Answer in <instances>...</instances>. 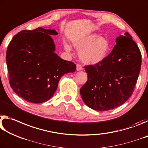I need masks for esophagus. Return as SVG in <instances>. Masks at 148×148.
Here are the masks:
<instances>
[{"instance_id": "esophagus-1", "label": "esophagus", "mask_w": 148, "mask_h": 148, "mask_svg": "<svg viewBox=\"0 0 148 148\" xmlns=\"http://www.w3.org/2000/svg\"><path fill=\"white\" fill-rule=\"evenodd\" d=\"M76 69H77V71H81V70L83 69V67H82V66H81V65L77 64V68H76Z\"/></svg>"}]
</instances>
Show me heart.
<instances>
[{"label":"heart","instance_id":"obj_1","mask_svg":"<svg viewBox=\"0 0 148 148\" xmlns=\"http://www.w3.org/2000/svg\"><path fill=\"white\" fill-rule=\"evenodd\" d=\"M73 45L79 50V56L86 64L94 65L101 62L106 58L110 48L107 38L100 37L98 34L91 33L74 40ZM64 48L70 52L71 48L68 43H64Z\"/></svg>","mask_w":148,"mask_h":148}]
</instances>
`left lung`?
Returning a JSON list of instances; mask_svg holds the SVG:
<instances>
[{
	"mask_svg": "<svg viewBox=\"0 0 148 148\" xmlns=\"http://www.w3.org/2000/svg\"><path fill=\"white\" fill-rule=\"evenodd\" d=\"M112 51L101 62L85 66L88 80L80 90L84 103L96 111L121 106L132 94L141 69L142 56L128 32L116 38Z\"/></svg>",
	"mask_w": 148,
	"mask_h": 148,
	"instance_id": "left-lung-1",
	"label": "left lung"
}]
</instances>
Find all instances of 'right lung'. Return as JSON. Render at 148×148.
Wrapping results in <instances>:
<instances>
[{
	"label": "right lung",
	"mask_w": 148,
	"mask_h": 148,
	"mask_svg": "<svg viewBox=\"0 0 148 148\" xmlns=\"http://www.w3.org/2000/svg\"><path fill=\"white\" fill-rule=\"evenodd\" d=\"M58 34L54 29L42 27L23 30L14 36L7 48L10 84L17 95L28 102L50 100L61 77L75 71L74 63L55 53L51 36Z\"/></svg>",
	"instance_id": "1"
}]
</instances>
